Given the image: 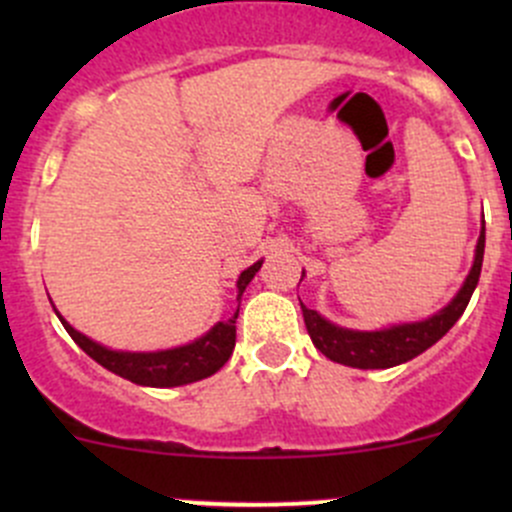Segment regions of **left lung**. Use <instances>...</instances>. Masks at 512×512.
Returning <instances> with one entry per match:
<instances>
[{
	"label": "left lung",
	"mask_w": 512,
	"mask_h": 512,
	"mask_svg": "<svg viewBox=\"0 0 512 512\" xmlns=\"http://www.w3.org/2000/svg\"><path fill=\"white\" fill-rule=\"evenodd\" d=\"M483 250L485 220L483 227H480L471 272H468V277L463 280L456 297H453L443 309L433 312L431 317L421 319V322L391 324V327L374 329V332H361V329L339 327V324L324 319L317 309H309L299 302L302 304L304 324H307L312 344L327 356V359L344 366H354V369H391V366L406 364V361H411L414 356L426 352L428 347H433V344L461 319V314L466 312L473 289L478 285L480 267H483Z\"/></svg>",
	"instance_id": "1"
}]
</instances>
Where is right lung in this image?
Instances as JSON below:
<instances>
[{
  "mask_svg": "<svg viewBox=\"0 0 512 512\" xmlns=\"http://www.w3.org/2000/svg\"><path fill=\"white\" fill-rule=\"evenodd\" d=\"M260 267L262 260H257L255 265H250L247 270L240 272V277H237V299H242V292H245ZM237 312H240V307H237ZM237 312L232 314L230 319H225V322L215 324L210 332H205L203 337H198L195 342L183 344V347L160 349V352H121V349H108L103 347V344L94 342V339L86 337V334H81L79 329L71 327L59 312H56V317L61 319V324H64V329L69 332V337L74 339L91 359L98 361L103 369L113 371V374L123 376V379L133 381V384L138 386L170 389V386H185L193 384V381L208 379L215 371L223 369L225 361L232 356V349H235Z\"/></svg>",
  "mask_w": 512,
  "mask_h": 512,
  "instance_id": "obj_1",
  "label": "right lung"
}]
</instances>
